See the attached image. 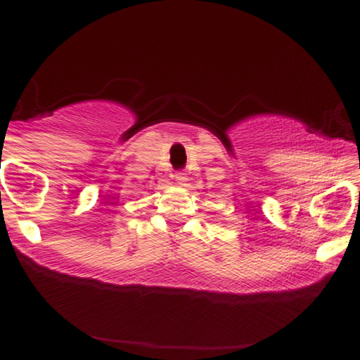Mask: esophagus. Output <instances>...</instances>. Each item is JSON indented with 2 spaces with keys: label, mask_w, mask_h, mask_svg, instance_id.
Masks as SVG:
<instances>
[{
  "label": "esophagus",
  "mask_w": 360,
  "mask_h": 360,
  "mask_svg": "<svg viewBox=\"0 0 360 360\" xmlns=\"http://www.w3.org/2000/svg\"><path fill=\"white\" fill-rule=\"evenodd\" d=\"M174 179L177 181V183L183 184V183H186V179H188V177H186L184 172H176V174H174Z\"/></svg>",
  "instance_id": "1"
}]
</instances>
